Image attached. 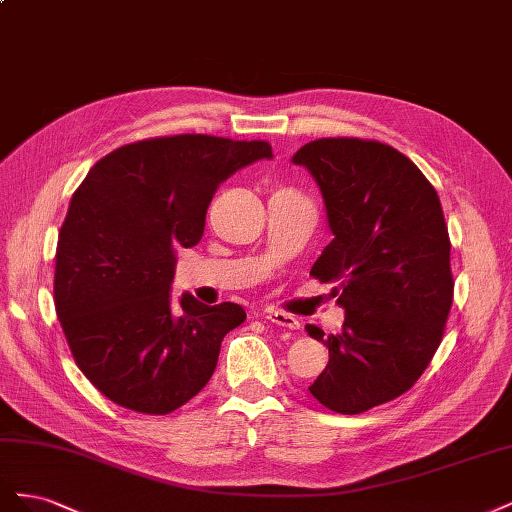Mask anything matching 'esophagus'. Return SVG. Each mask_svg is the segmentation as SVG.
I'll list each match as a JSON object with an SVG mask.
<instances>
[{
    "label": "esophagus",
    "instance_id": "34e87169",
    "mask_svg": "<svg viewBox=\"0 0 512 512\" xmlns=\"http://www.w3.org/2000/svg\"><path fill=\"white\" fill-rule=\"evenodd\" d=\"M262 318L269 320V322H273V324H277V327L292 329V331L301 327V322H299L297 318L290 316V314H284V312H277V309H267V312L262 314Z\"/></svg>",
    "mask_w": 512,
    "mask_h": 512
}]
</instances>
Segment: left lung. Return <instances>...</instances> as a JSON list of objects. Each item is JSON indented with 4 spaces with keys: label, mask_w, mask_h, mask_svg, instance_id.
I'll return each mask as SVG.
<instances>
[{
    "label": "left lung",
    "mask_w": 512,
    "mask_h": 512,
    "mask_svg": "<svg viewBox=\"0 0 512 512\" xmlns=\"http://www.w3.org/2000/svg\"><path fill=\"white\" fill-rule=\"evenodd\" d=\"M292 162L316 179L333 232L309 275L346 309L339 333L305 327L329 348L309 393L361 414L412 389L442 342L455 286L442 205L416 164L380 141L318 138Z\"/></svg>",
    "instance_id": "left-lung-1"
}]
</instances>
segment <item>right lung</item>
<instances>
[{
	"mask_svg": "<svg viewBox=\"0 0 512 512\" xmlns=\"http://www.w3.org/2000/svg\"><path fill=\"white\" fill-rule=\"evenodd\" d=\"M262 158H273L267 141L147 138L98 160L72 194L55 254V309L76 365L117 406L168 414L213 376L222 339L245 312L185 292L175 316V250L203 237L220 183Z\"/></svg>",
	"mask_w": 512,
	"mask_h": 512,
	"instance_id": "add662e5",
	"label": "right lung"
}]
</instances>
